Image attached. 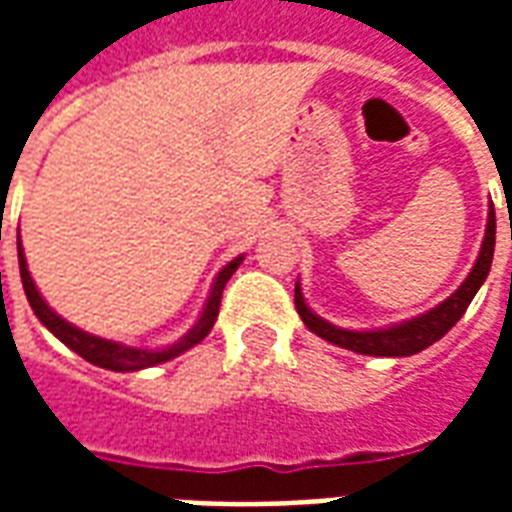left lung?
I'll list each match as a JSON object with an SVG mask.
<instances>
[{
	"mask_svg": "<svg viewBox=\"0 0 512 512\" xmlns=\"http://www.w3.org/2000/svg\"><path fill=\"white\" fill-rule=\"evenodd\" d=\"M494 244H496V216L494 205L488 211V224H485L483 244H480V255L474 260L472 271L466 274L455 293L436 304L433 310L414 315L408 321L389 323V326H378V329H343L334 326L318 312L312 310L304 293H301V282H296V310H299L301 321L312 334L323 337L326 343L340 345L345 351L365 356H414L425 351L428 345L439 343L444 334L450 332L455 323L461 321L466 307L472 304L477 290L483 288L485 277L491 271V260H494Z\"/></svg>",
	"mask_w": 512,
	"mask_h": 512,
	"instance_id": "8db88e82",
	"label": "left lung"
}]
</instances>
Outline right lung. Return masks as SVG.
<instances>
[{"label":"right lung","mask_w":512,"mask_h":512,"mask_svg":"<svg viewBox=\"0 0 512 512\" xmlns=\"http://www.w3.org/2000/svg\"><path fill=\"white\" fill-rule=\"evenodd\" d=\"M244 263V255L233 257L227 266H222V271L213 277L211 293L202 304V312L197 315V321L191 326L189 332L183 334L175 343L164 345V348H134V345L117 343V340H106V337H98V334H90L73 326L62 318L60 312H54L49 307V301L40 296L35 279L29 274L27 257H24V249H21V238H18V268H21V282H24V293H27V301L32 312L38 315V321L49 329L62 345H68L73 354H79L82 359H87L90 365L104 367V370H115V373H134V370H145V367L164 365L175 356L186 354L189 348H194L197 343H202L208 334H211L213 323H216V315H219V304H222V290L227 285V279L233 277L235 268Z\"/></svg>","instance_id":"add662e5"}]
</instances>
